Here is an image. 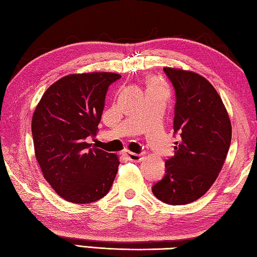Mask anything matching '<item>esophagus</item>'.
<instances>
[{"label": "esophagus", "instance_id": "1", "mask_svg": "<svg viewBox=\"0 0 257 257\" xmlns=\"http://www.w3.org/2000/svg\"><path fill=\"white\" fill-rule=\"evenodd\" d=\"M125 154H126V157L130 161H133V162L141 161L142 157H143V154H138V153H133V152H126Z\"/></svg>", "mask_w": 257, "mask_h": 257}]
</instances>
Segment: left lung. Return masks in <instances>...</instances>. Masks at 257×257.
I'll list each match as a JSON object with an SVG mask.
<instances>
[{
    "instance_id": "1",
    "label": "left lung",
    "mask_w": 257,
    "mask_h": 257,
    "mask_svg": "<svg viewBox=\"0 0 257 257\" xmlns=\"http://www.w3.org/2000/svg\"><path fill=\"white\" fill-rule=\"evenodd\" d=\"M176 93L173 130L180 135L166 174L152 192L168 205L199 199L218 177L231 141V124L220 96L204 77L163 68Z\"/></svg>"
}]
</instances>
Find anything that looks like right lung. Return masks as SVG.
<instances>
[{
  "mask_svg": "<svg viewBox=\"0 0 257 257\" xmlns=\"http://www.w3.org/2000/svg\"><path fill=\"white\" fill-rule=\"evenodd\" d=\"M114 72L62 77L43 94L32 117L36 158L46 180L74 204H89L107 195L118 169L114 153L87 142L98 131Z\"/></svg>",
  "mask_w": 257,
  "mask_h": 257,
  "instance_id": "add662e5",
  "label": "right lung"
}]
</instances>
